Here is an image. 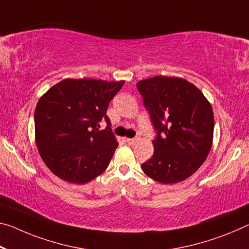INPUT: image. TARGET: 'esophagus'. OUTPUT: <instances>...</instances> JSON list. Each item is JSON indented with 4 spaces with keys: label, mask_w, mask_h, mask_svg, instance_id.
<instances>
[{
    "label": "esophagus",
    "mask_w": 249,
    "mask_h": 249,
    "mask_svg": "<svg viewBox=\"0 0 249 249\" xmlns=\"http://www.w3.org/2000/svg\"><path fill=\"white\" fill-rule=\"evenodd\" d=\"M137 140H139V139H127V140H126V142H127L129 145H134L137 142Z\"/></svg>",
    "instance_id": "34e87169"
}]
</instances>
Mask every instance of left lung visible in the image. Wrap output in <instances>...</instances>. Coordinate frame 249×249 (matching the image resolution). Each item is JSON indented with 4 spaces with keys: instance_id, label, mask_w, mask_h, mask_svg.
Returning <instances> with one entry per match:
<instances>
[{
    "instance_id": "1",
    "label": "left lung",
    "mask_w": 249,
    "mask_h": 249,
    "mask_svg": "<svg viewBox=\"0 0 249 249\" xmlns=\"http://www.w3.org/2000/svg\"><path fill=\"white\" fill-rule=\"evenodd\" d=\"M136 86L157 133L153 156L142 164V169L161 184L188 178L202 166L212 148L211 103L184 78L154 76Z\"/></svg>"
}]
</instances>
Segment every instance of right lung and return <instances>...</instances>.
I'll return each mask as SVG.
<instances>
[{
	"mask_svg": "<svg viewBox=\"0 0 249 249\" xmlns=\"http://www.w3.org/2000/svg\"><path fill=\"white\" fill-rule=\"evenodd\" d=\"M124 83L66 78L39 98L34 114L35 141L54 175L86 184L107 168L118 143L106 112ZM102 119L108 126L100 131Z\"/></svg>",
	"mask_w": 249,
	"mask_h": 249,
	"instance_id": "obj_1",
	"label": "right lung"
}]
</instances>
